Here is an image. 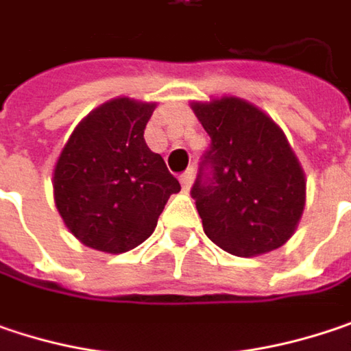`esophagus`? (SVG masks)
Returning a JSON list of instances; mask_svg holds the SVG:
<instances>
[{
	"mask_svg": "<svg viewBox=\"0 0 351 351\" xmlns=\"http://www.w3.org/2000/svg\"><path fill=\"white\" fill-rule=\"evenodd\" d=\"M180 182H182V188H184V191H188V189L191 188V182H193V169L184 171V173L180 176Z\"/></svg>",
	"mask_w": 351,
	"mask_h": 351,
	"instance_id": "obj_1",
	"label": "esophagus"
}]
</instances>
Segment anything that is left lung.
Returning <instances> with one entry per match:
<instances>
[{"label":"left lung","mask_w":351,"mask_h":351,"mask_svg":"<svg viewBox=\"0 0 351 351\" xmlns=\"http://www.w3.org/2000/svg\"><path fill=\"white\" fill-rule=\"evenodd\" d=\"M191 108L212 139L189 191L206 236L239 258L284 245L306 204V178L284 132L238 97Z\"/></svg>","instance_id":"1"}]
</instances>
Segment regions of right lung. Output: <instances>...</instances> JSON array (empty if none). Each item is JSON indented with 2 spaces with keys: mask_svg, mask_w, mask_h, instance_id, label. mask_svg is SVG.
Returning <instances> with one entry per match:
<instances>
[{
  "mask_svg": "<svg viewBox=\"0 0 351 351\" xmlns=\"http://www.w3.org/2000/svg\"><path fill=\"white\" fill-rule=\"evenodd\" d=\"M156 104L117 97L73 130L53 171L58 212L88 247L123 254L158 226L171 193L182 186L154 154L143 130Z\"/></svg>",
  "mask_w": 351,
  "mask_h": 351,
  "instance_id": "1",
  "label": "right lung"
}]
</instances>
